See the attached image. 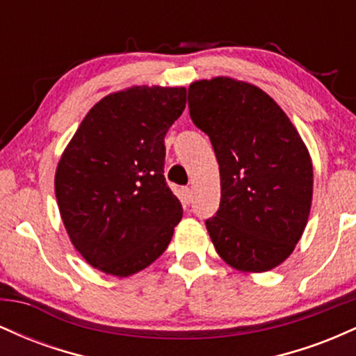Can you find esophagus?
Wrapping results in <instances>:
<instances>
[{
  "instance_id": "34e87169",
  "label": "esophagus",
  "mask_w": 356,
  "mask_h": 356,
  "mask_svg": "<svg viewBox=\"0 0 356 356\" xmlns=\"http://www.w3.org/2000/svg\"><path fill=\"white\" fill-rule=\"evenodd\" d=\"M182 192H184V201L189 204L192 201V189H191V187H186V189H184Z\"/></svg>"
}]
</instances>
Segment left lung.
I'll use <instances>...</instances> for the list:
<instances>
[{
  "mask_svg": "<svg viewBox=\"0 0 356 356\" xmlns=\"http://www.w3.org/2000/svg\"><path fill=\"white\" fill-rule=\"evenodd\" d=\"M187 99L219 164L220 204L206 220L216 251L243 273L280 266L312 209L313 164L303 138L283 108L246 81H194Z\"/></svg>",
  "mask_w": 356,
  "mask_h": 356,
  "instance_id": "1",
  "label": "left lung"
}]
</instances>
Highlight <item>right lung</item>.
Returning a JSON list of instances; mask_svg holds the SVG:
<instances>
[{
	"mask_svg": "<svg viewBox=\"0 0 356 356\" xmlns=\"http://www.w3.org/2000/svg\"><path fill=\"white\" fill-rule=\"evenodd\" d=\"M184 87H130L85 115L61 154L55 194L72 244L105 275L132 276L169 246L182 206L164 177V137Z\"/></svg>",
	"mask_w": 356,
	"mask_h": 356,
	"instance_id": "1",
	"label": "right lung"
}]
</instances>
